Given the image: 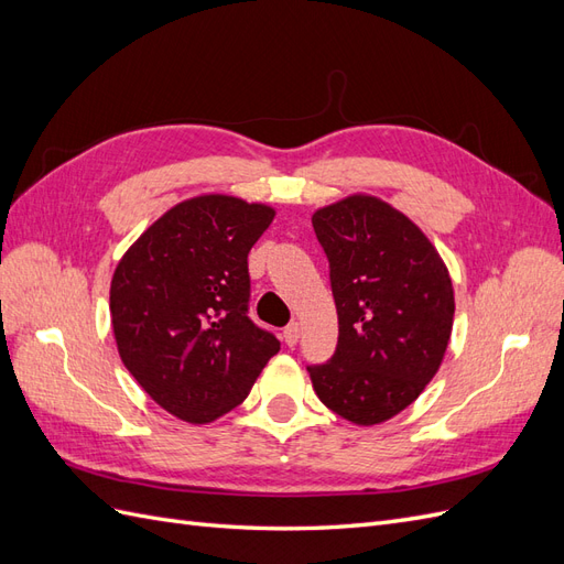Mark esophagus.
Instances as JSON below:
<instances>
[{"label": "esophagus", "mask_w": 564, "mask_h": 564, "mask_svg": "<svg viewBox=\"0 0 564 564\" xmlns=\"http://www.w3.org/2000/svg\"><path fill=\"white\" fill-rule=\"evenodd\" d=\"M282 336H284V344H286L289 348L296 346L299 338H301V324H299V322H292V324H289V327H284Z\"/></svg>", "instance_id": "esophagus-1"}]
</instances>
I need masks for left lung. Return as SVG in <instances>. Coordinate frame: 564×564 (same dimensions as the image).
<instances>
[{"mask_svg":"<svg viewBox=\"0 0 564 564\" xmlns=\"http://www.w3.org/2000/svg\"><path fill=\"white\" fill-rule=\"evenodd\" d=\"M327 253L338 344L311 365L317 398L357 425L383 423L437 373L454 324L447 265L419 226L379 197L350 195L313 214Z\"/></svg>","mask_w":564,"mask_h":564,"instance_id":"left-lung-1","label":"left lung"}]
</instances>
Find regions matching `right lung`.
<instances>
[{"mask_svg": "<svg viewBox=\"0 0 564 564\" xmlns=\"http://www.w3.org/2000/svg\"><path fill=\"white\" fill-rule=\"evenodd\" d=\"M275 209L230 195L185 199L117 263L110 315L119 357L169 414L209 423L242 404L280 350L249 317L247 256Z\"/></svg>", "mask_w": 564, "mask_h": 564, "instance_id": "right-lung-1", "label": "right lung"}]
</instances>
